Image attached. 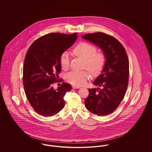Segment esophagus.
Segmentation results:
<instances>
[{"mask_svg": "<svg viewBox=\"0 0 152 152\" xmlns=\"http://www.w3.org/2000/svg\"><path fill=\"white\" fill-rule=\"evenodd\" d=\"M72 88L73 89H80L81 87L79 86H73Z\"/></svg>", "mask_w": 152, "mask_h": 152, "instance_id": "obj_1", "label": "esophagus"}]
</instances>
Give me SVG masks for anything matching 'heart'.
<instances>
[{
  "label": "heart",
  "mask_w": 152,
  "mask_h": 152,
  "mask_svg": "<svg viewBox=\"0 0 152 152\" xmlns=\"http://www.w3.org/2000/svg\"><path fill=\"white\" fill-rule=\"evenodd\" d=\"M73 52L76 56L84 60V67L92 73L97 74L102 69L105 63V56L102 53L96 52V48L94 45L82 42L73 48ZM60 63L64 69L68 67L69 56L67 52L65 51L61 55ZM89 77V73L86 71H83L68 73L65 78L68 83L80 86L86 84Z\"/></svg>",
  "instance_id": "heart-1"
}]
</instances>
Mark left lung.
I'll list each match as a JSON object with an SVG mask.
<instances>
[{"instance_id":"left-lung-1","label":"left lung","mask_w":152,"mask_h":152,"mask_svg":"<svg viewBox=\"0 0 152 152\" xmlns=\"http://www.w3.org/2000/svg\"><path fill=\"white\" fill-rule=\"evenodd\" d=\"M82 37L99 47L105 56L101 73L89 89L85 105L91 113L106 116L115 110L126 93L129 79V60L126 51L116 39L102 32L86 34Z\"/></svg>"}]
</instances>
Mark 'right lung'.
<instances>
[{"label": "right lung", "mask_w": 152, "mask_h": 152, "mask_svg": "<svg viewBox=\"0 0 152 152\" xmlns=\"http://www.w3.org/2000/svg\"><path fill=\"white\" fill-rule=\"evenodd\" d=\"M77 38V33H51L36 40L26 53L23 77L24 91L32 107L42 116H53L64 107L63 98L72 89L71 86L64 82L54 89L52 84L58 82L61 55Z\"/></svg>", "instance_id": "right-lung-1"}]
</instances>
